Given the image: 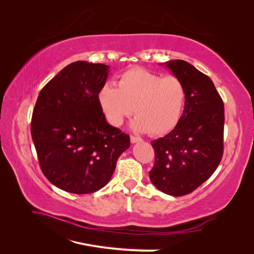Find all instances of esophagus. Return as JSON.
Segmentation results:
<instances>
[{
	"label": "esophagus",
	"instance_id": "esophagus-1",
	"mask_svg": "<svg viewBox=\"0 0 254 254\" xmlns=\"http://www.w3.org/2000/svg\"><path fill=\"white\" fill-rule=\"evenodd\" d=\"M143 140L141 139V137H139V136H134V135H131L130 136V142H131L132 144H134V143H139V142H142Z\"/></svg>",
	"mask_w": 254,
	"mask_h": 254
}]
</instances>
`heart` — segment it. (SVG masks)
Masks as SVG:
<instances>
[{
	"label": "heart",
	"mask_w": 254,
	"mask_h": 254,
	"mask_svg": "<svg viewBox=\"0 0 254 254\" xmlns=\"http://www.w3.org/2000/svg\"><path fill=\"white\" fill-rule=\"evenodd\" d=\"M97 101L112 126H121L134 111V131L161 135L178 123L186 103V88L176 76L162 77L143 68H130L120 76L118 88L111 83L103 86Z\"/></svg>",
	"instance_id": "heart-1"
}]
</instances>
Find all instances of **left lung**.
I'll return each mask as SVG.
<instances>
[{
	"instance_id": "8db88e82",
	"label": "left lung",
	"mask_w": 254,
	"mask_h": 254,
	"mask_svg": "<svg viewBox=\"0 0 254 254\" xmlns=\"http://www.w3.org/2000/svg\"><path fill=\"white\" fill-rule=\"evenodd\" d=\"M162 65L186 88L184 110L176 127L151 142L155 165L149 178L159 190L183 196L206 181L219 165L224 152V103L213 81L184 60Z\"/></svg>"
}]
</instances>
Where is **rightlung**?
Masks as SVG:
<instances>
[{"label":"right lung","mask_w":254,"mask_h":254,"mask_svg":"<svg viewBox=\"0 0 254 254\" xmlns=\"http://www.w3.org/2000/svg\"><path fill=\"white\" fill-rule=\"evenodd\" d=\"M109 65L76 61L38 96L30 131L41 171L60 190L90 194L113 175L129 135L109 125L97 101Z\"/></svg>","instance_id":"right-lung-1"}]
</instances>
